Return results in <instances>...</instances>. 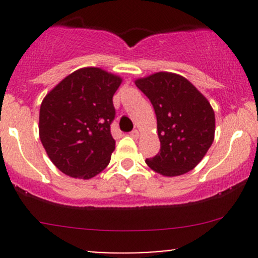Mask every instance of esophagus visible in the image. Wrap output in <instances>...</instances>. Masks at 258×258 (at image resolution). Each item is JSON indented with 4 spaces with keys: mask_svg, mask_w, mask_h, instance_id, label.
I'll return each mask as SVG.
<instances>
[{
    "mask_svg": "<svg viewBox=\"0 0 258 258\" xmlns=\"http://www.w3.org/2000/svg\"><path fill=\"white\" fill-rule=\"evenodd\" d=\"M130 136H131V137H134V139H139V136H140V132L137 131V130H134V131H132V132H130Z\"/></svg>",
    "mask_w": 258,
    "mask_h": 258,
    "instance_id": "esophagus-1",
    "label": "esophagus"
}]
</instances>
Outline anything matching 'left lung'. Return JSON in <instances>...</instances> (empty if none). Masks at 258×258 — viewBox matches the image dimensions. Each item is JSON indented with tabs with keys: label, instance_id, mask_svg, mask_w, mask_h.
<instances>
[{
	"label": "left lung",
	"instance_id": "obj_1",
	"mask_svg": "<svg viewBox=\"0 0 258 258\" xmlns=\"http://www.w3.org/2000/svg\"><path fill=\"white\" fill-rule=\"evenodd\" d=\"M150 98L161 150L147 158L151 170L175 177L194 170L215 140V112L209 100L183 76L156 72L135 81Z\"/></svg>",
	"mask_w": 258,
	"mask_h": 258
}]
</instances>
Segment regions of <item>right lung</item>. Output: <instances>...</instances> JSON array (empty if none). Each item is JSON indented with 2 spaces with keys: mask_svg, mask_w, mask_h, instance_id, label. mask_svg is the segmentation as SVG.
Listing matches in <instances>:
<instances>
[{
  "mask_svg": "<svg viewBox=\"0 0 258 258\" xmlns=\"http://www.w3.org/2000/svg\"><path fill=\"white\" fill-rule=\"evenodd\" d=\"M117 75L83 67L64 77L45 96L38 131L54 166L74 178L90 179L110 163L114 140L112 97L121 85Z\"/></svg>",
  "mask_w": 258,
  "mask_h": 258,
  "instance_id": "add662e5",
  "label": "right lung"
}]
</instances>
